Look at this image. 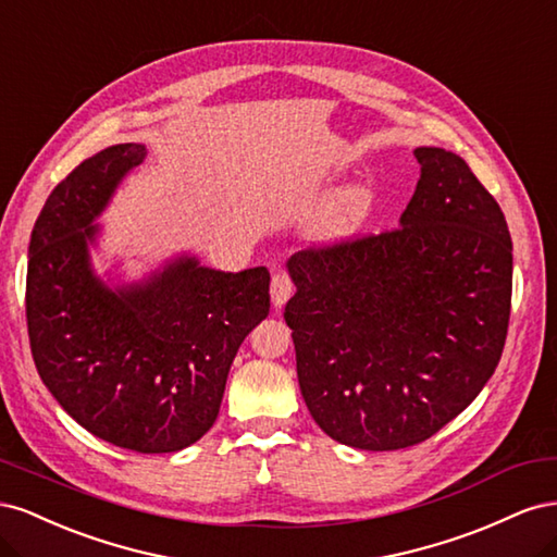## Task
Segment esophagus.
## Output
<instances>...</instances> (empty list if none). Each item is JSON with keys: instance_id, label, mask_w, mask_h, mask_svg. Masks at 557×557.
<instances>
[{"instance_id": "1", "label": "esophagus", "mask_w": 557, "mask_h": 557, "mask_svg": "<svg viewBox=\"0 0 557 557\" xmlns=\"http://www.w3.org/2000/svg\"><path fill=\"white\" fill-rule=\"evenodd\" d=\"M293 290H295V285H293V278L285 274V272H276L274 276H272V305L274 307H283L285 301L290 299V295H293Z\"/></svg>"}]
</instances>
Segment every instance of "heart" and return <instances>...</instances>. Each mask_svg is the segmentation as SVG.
I'll return each instance as SVG.
<instances>
[{"label": "heart", "mask_w": 557, "mask_h": 557, "mask_svg": "<svg viewBox=\"0 0 557 557\" xmlns=\"http://www.w3.org/2000/svg\"><path fill=\"white\" fill-rule=\"evenodd\" d=\"M374 190L364 183L348 185L334 193L323 207L318 209L309 225V234L315 242L339 244L350 239L372 213Z\"/></svg>", "instance_id": "b5f03b06"}]
</instances>
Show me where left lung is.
Masks as SVG:
<instances>
[{"label": "left lung", "instance_id": "1", "mask_svg": "<svg viewBox=\"0 0 557 557\" xmlns=\"http://www.w3.org/2000/svg\"><path fill=\"white\" fill-rule=\"evenodd\" d=\"M399 227L288 260L299 391L334 442L397 450L430 440L495 374L511 313V234L469 164L413 150Z\"/></svg>", "mask_w": 557, "mask_h": 557}]
</instances>
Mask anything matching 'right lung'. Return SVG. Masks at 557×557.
Returning <instances> with one entry per match:
<instances>
[{
    "instance_id": "add662e5",
    "label": "right lung",
    "mask_w": 557,
    "mask_h": 557,
    "mask_svg": "<svg viewBox=\"0 0 557 557\" xmlns=\"http://www.w3.org/2000/svg\"><path fill=\"white\" fill-rule=\"evenodd\" d=\"M144 144H115L55 185L27 262V332L44 385L81 428L137 453L188 448L215 423L234 356L269 313V272L183 252L141 281L97 276L90 248Z\"/></svg>"
}]
</instances>
